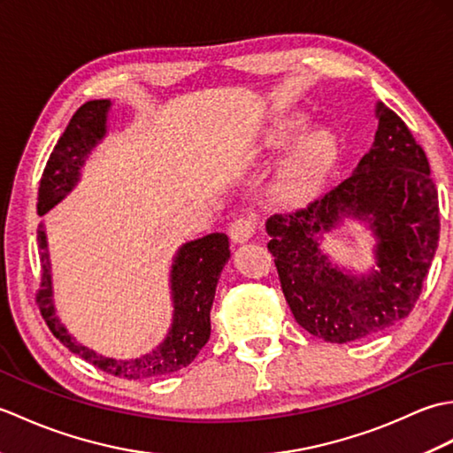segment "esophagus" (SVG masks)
<instances>
[{
	"mask_svg": "<svg viewBox=\"0 0 453 453\" xmlns=\"http://www.w3.org/2000/svg\"><path fill=\"white\" fill-rule=\"evenodd\" d=\"M257 219L255 218H237L232 226H229V235L235 243H243L257 234Z\"/></svg>",
	"mask_w": 453,
	"mask_h": 453,
	"instance_id": "34e87169",
	"label": "esophagus"
}]
</instances>
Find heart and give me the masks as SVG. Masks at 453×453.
Here are the masks:
<instances>
[{
	"instance_id": "b5f03b06",
	"label": "heart",
	"mask_w": 453,
	"mask_h": 453,
	"mask_svg": "<svg viewBox=\"0 0 453 453\" xmlns=\"http://www.w3.org/2000/svg\"><path fill=\"white\" fill-rule=\"evenodd\" d=\"M296 124L284 122L266 136V146L282 150L296 136ZM334 159V142L329 134L315 132L303 138L288 156L276 179V192L282 198H300L311 192L329 171Z\"/></svg>"
}]
</instances>
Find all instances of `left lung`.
Instances as JSON below:
<instances>
[{"label":"left lung","mask_w":453,"mask_h":453,"mask_svg":"<svg viewBox=\"0 0 453 453\" xmlns=\"http://www.w3.org/2000/svg\"><path fill=\"white\" fill-rule=\"evenodd\" d=\"M370 151L349 179L292 214L266 219L288 305L307 333L350 342L399 323L412 311L438 249V190L426 153L407 124L378 103ZM342 217L371 226L379 243L370 275L342 273L319 249V233Z\"/></svg>","instance_id":"8db88e82"}]
</instances>
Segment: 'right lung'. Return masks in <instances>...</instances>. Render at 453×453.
I'll return each instance as SVG.
<instances>
[{
	"label": "right lung",
	"mask_w": 453,
	"mask_h": 453,
	"mask_svg": "<svg viewBox=\"0 0 453 453\" xmlns=\"http://www.w3.org/2000/svg\"><path fill=\"white\" fill-rule=\"evenodd\" d=\"M109 99L88 101L75 111L70 124L54 146L38 187V216H44L58 202L70 195L78 185L80 171L91 150L101 143L107 134ZM41 249V290L36 292V303L48 329L67 346L73 354L91 362L95 368L119 375L124 380L157 378L185 368L210 339V310L214 303L219 273L229 258V242L226 234H210L182 245L171 266V297L173 323L167 339L156 350L132 360H114L89 350L65 331L56 317L52 300L50 258H48L46 234L42 224L36 232Z\"/></svg>",
	"instance_id": "1"
}]
</instances>
